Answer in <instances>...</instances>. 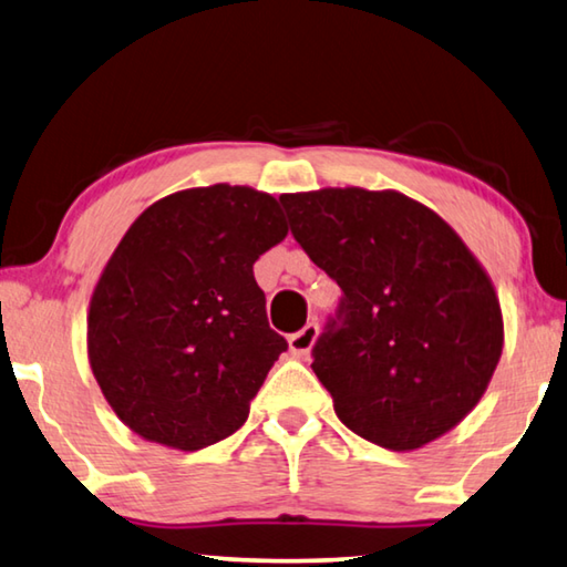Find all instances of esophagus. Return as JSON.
Listing matches in <instances>:
<instances>
[{
  "label": "esophagus",
  "mask_w": 567,
  "mask_h": 567,
  "mask_svg": "<svg viewBox=\"0 0 567 567\" xmlns=\"http://www.w3.org/2000/svg\"><path fill=\"white\" fill-rule=\"evenodd\" d=\"M316 336H319V326L316 323H306L301 331H296L289 336V349L293 355H299V359H303V355H309V351L313 349L316 343Z\"/></svg>",
  "instance_id": "1"
}]
</instances>
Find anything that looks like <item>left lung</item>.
<instances>
[{
  "label": "left lung",
  "instance_id": "obj_1",
  "mask_svg": "<svg viewBox=\"0 0 567 567\" xmlns=\"http://www.w3.org/2000/svg\"><path fill=\"white\" fill-rule=\"evenodd\" d=\"M291 234L341 286L311 369L346 429L415 451L468 415L503 351L501 303L461 236L399 192L284 194Z\"/></svg>",
  "mask_w": 567,
  "mask_h": 567
}]
</instances>
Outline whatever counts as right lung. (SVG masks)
<instances>
[{
	"instance_id": "1",
	"label": "right lung",
	"mask_w": 567,
	"mask_h": 567,
	"mask_svg": "<svg viewBox=\"0 0 567 567\" xmlns=\"http://www.w3.org/2000/svg\"><path fill=\"white\" fill-rule=\"evenodd\" d=\"M289 226L248 186L186 188L146 208L99 278L86 349L128 429L176 451L228 439L289 343L266 319L254 264Z\"/></svg>"
}]
</instances>
